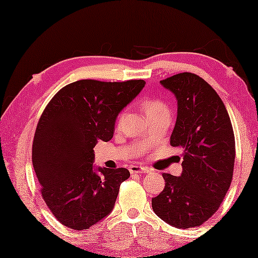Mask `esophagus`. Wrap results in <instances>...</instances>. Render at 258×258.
Wrapping results in <instances>:
<instances>
[{"label":"esophagus","instance_id":"34e87169","mask_svg":"<svg viewBox=\"0 0 258 258\" xmlns=\"http://www.w3.org/2000/svg\"><path fill=\"white\" fill-rule=\"evenodd\" d=\"M129 170L132 174H147V172H150L149 168L142 166H130Z\"/></svg>","mask_w":258,"mask_h":258}]
</instances>
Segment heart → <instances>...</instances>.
<instances>
[{
    "label": "heart",
    "instance_id": "1",
    "mask_svg": "<svg viewBox=\"0 0 258 258\" xmlns=\"http://www.w3.org/2000/svg\"><path fill=\"white\" fill-rule=\"evenodd\" d=\"M142 107L147 117L158 115V114H169V108L167 104L161 99H146L143 101Z\"/></svg>",
    "mask_w": 258,
    "mask_h": 258
}]
</instances>
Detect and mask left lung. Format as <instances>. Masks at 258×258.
Here are the masks:
<instances>
[{"instance_id":"left-lung-1","label":"left lung","mask_w":258,"mask_h":258,"mask_svg":"<svg viewBox=\"0 0 258 258\" xmlns=\"http://www.w3.org/2000/svg\"><path fill=\"white\" fill-rule=\"evenodd\" d=\"M178 109L171 146L183 150L179 177L163 172V191L152 199L158 216L178 229L204 224L217 212L233 177L235 141L226 107L199 75L184 72L162 80Z\"/></svg>"}]
</instances>
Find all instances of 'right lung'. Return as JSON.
Masks as SVG:
<instances>
[{
	"label": "right lung",
	"instance_id": "add662e5",
	"mask_svg": "<svg viewBox=\"0 0 258 258\" xmlns=\"http://www.w3.org/2000/svg\"><path fill=\"white\" fill-rule=\"evenodd\" d=\"M143 80H80L61 88L40 116L32 160L42 198L59 223L87 230L112 212L125 168L94 166V147L111 141L117 114L144 88Z\"/></svg>",
	"mask_w": 258,
	"mask_h": 258
}]
</instances>
